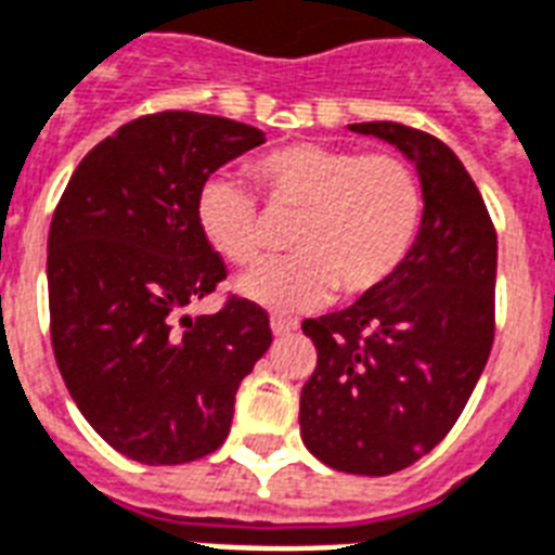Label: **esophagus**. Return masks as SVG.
Here are the masks:
<instances>
[{
  "label": "esophagus",
  "mask_w": 555,
  "mask_h": 555,
  "mask_svg": "<svg viewBox=\"0 0 555 555\" xmlns=\"http://www.w3.org/2000/svg\"><path fill=\"white\" fill-rule=\"evenodd\" d=\"M298 327L295 319H286V315H272V333L274 336H286V333H293Z\"/></svg>",
  "instance_id": "34e87169"
}]
</instances>
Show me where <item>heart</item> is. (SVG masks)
<instances>
[{
  "label": "heart",
  "mask_w": 555,
  "mask_h": 555,
  "mask_svg": "<svg viewBox=\"0 0 555 555\" xmlns=\"http://www.w3.org/2000/svg\"><path fill=\"white\" fill-rule=\"evenodd\" d=\"M251 175L272 210L298 214L289 233L295 254L257 262L236 281L257 307L298 312L324 304L333 289L341 298L372 295L418 243L424 190L398 154L293 143L257 157ZM195 224L233 266L251 262L266 245L257 195L231 175H210L198 186Z\"/></svg>",
  "instance_id": "b5f03b06"
}]
</instances>
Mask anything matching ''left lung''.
<instances>
[{"mask_svg":"<svg viewBox=\"0 0 555 555\" xmlns=\"http://www.w3.org/2000/svg\"><path fill=\"white\" fill-rule=\"evenodd\" d=\"M348 128L415 164L424 219L386 286L301 324L319 362L298 418L315 460L386 477L451 433L480 380L494 341L498 233L477 183L441 140L401 122Z\"/></svg>","mask_w":555,"mask_h":555,"instance_id":"1","label":"left lung"}]
</instances>
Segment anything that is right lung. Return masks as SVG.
<instances>
[{
    "label": "right lung",
    "mask_w": 555,
    "mask_h": 555,
    "mask_svg": "<svg viewBox=\"0 0 555 555\" xmlns=\"http://www.w3.org/2000/svg\"><path fill=\"white\" fill-rule=\"evenodd\" d=\"M260 143V128L224 116H140L87 152L57 202L46 260L57 369L128 460L214 453L240 383L272 345L266 310L236 295L214 315H181L228 278L195 224L198 186Z\"/></svg>",
    "instance_id": "obj_1"
}]
</instances>
